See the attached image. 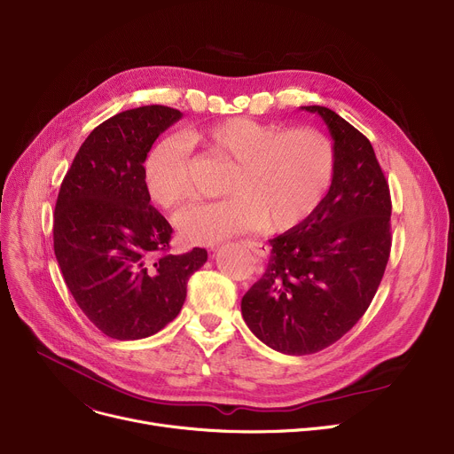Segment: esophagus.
Instances as JSON below:
<instances>
[{
	"label": "esophagus",
	"mask_w": 454,
	"mask_h": 454,
	"mask_svg": "<svg viewBox=\"0 0 454 454\" xmlns=\"http://www.w3.org/2000/svg\"><path fill=\"white\" fill-rule=\"evenodd\" d=\"M243 247L248 248L257 257H266L270 254V247L264 243H259V240H243Z\"/></svg>",
	"instance_id": "obj_1"
}]
</instances>
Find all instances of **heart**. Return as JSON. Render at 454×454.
Segmentation results:
<instances>
[{
    "mask_svg": "<svg viewBox=\"0 0 454 454\" xmlns=\"http://www.w3.org/2000/svg\"><path fill=\"white\" fill-rule=\"evenodd\" d=\"M231 160L221 200L193 204L176 215L188 245L211 247L264 228L285 233L303 224L325 199L336 153L314 128L285 129L254 118L231 116L183 137H164L145 155L142 178L149 200L173 209L188 197L192 148Z\"/></svg>",
    "mask_w": 454,
    "mask_h": 454,
    "instance_id": "heart-1",
    "label": "heart"
}]
</instances>
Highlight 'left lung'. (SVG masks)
I'll return each instance as SVG.
<instances>
[{
	"label": "left lung",
	"mask_w": 454,
	"mask_h": 454,
	"mask_svg": "<svg viewBox=\"0 0 454 454\" xmlns=\"http://www.w3.org/2000/svg\"><path fill=\"white\" fill-rule=\"evenodd\" d=\"M317 113L334 140L328 193L297 228L270 239L262 278L240 312L270 348L290 356L319 352L365 314L390 254V193L372 144L336 111Z\"/></svg>",
	"instance_id": "8db88e82"
}]
</instances>
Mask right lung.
<instances>
[{"instance_id":"right-lung-1","label":"right lung","mask_w":454,"mask_h":454,"mask_svg":"<svg viewBox=\"0 0 454 454\" xmlns=\"http://www.w3.org/2000/svg\"><path fill=\"white\" fill-rule=\"evenodd\" d=\"M178 109L144 106L90 131L59 188L54 255L76 305L106 336L133 341L157 334L186 301V285L206 261L204 248L162 254L171 226L149 204L142 168Z\"/></svg>"}]
</instances>
